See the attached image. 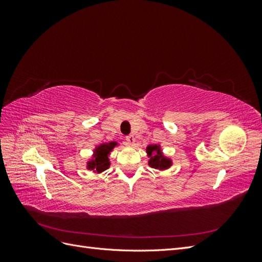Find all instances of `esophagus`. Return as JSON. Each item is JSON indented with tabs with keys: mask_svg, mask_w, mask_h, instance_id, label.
<instances>
[{
	"mask_svg": "<svg viewBox=\"0 0 262 262\" xmlns=\"http://www.w3.org/2000/svg\"><path fill=\"white\" fill-rule=\"evenodd\" d=\"M125 141H126V143H128L129 145H134V142H136V139H134L133 136H128V137H125Z\"/></svg>",
	"mask_w": 262,
	"mask_h": 262,
	"instance_id": "1",
	"label": "esophagus"
}]
</instances>
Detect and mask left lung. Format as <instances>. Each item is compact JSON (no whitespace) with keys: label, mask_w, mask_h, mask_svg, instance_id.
<instances>
[{"label":"left lung","mask_w":262,"mask_h":262,"mask_svg":"<svg viewBox=\"0 0 262 262\" xmlns=\"http://www.w3.org/2000/svg\"><path fill=\"white\" fill-rule=\"evenodd\" d=\"M146 152L149 157L148 165L150 167L156 169H167L170 167L171 161L169 158H166L163 156L160 145H148L146 147Z\"/></svg>","instance_id":"1"}]
</instances>
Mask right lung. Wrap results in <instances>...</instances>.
<instances>
[{
    "mask_svg": "<svg viewBox=\"0 0 262 262\" xmlns=\"http://www.w3.org/2000/svg\"><path fill=\"white\" fill-rule=\"evenodd\" d=\"M116 145V142H109V143L100 144L95 148L93 160L87 163V168L94 170L95 172H101L106 170L110 166L108 155Z\"/></svg>",
    "mask_w": 262,
    "mask_h": 262,
    "instance_id": "right-lung-1",
    "label": "right lung"
}]
</instances>
